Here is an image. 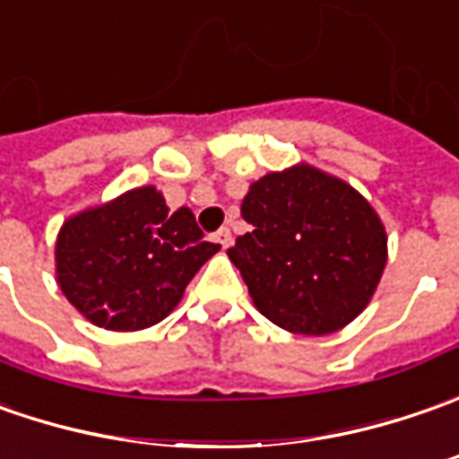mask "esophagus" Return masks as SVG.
<instances>
[{"instance_id":"obj_1","label":"esophagus","mask_w":459,"mask_h":459,"mask_svg":"<svg viewBox=\"0 0 459 459\" xmlns=\"http://www.w3.org/2000/svg\"><path fill=\"white\" fill-rule=\"evenodd\" d=\"M215 241L223 246V248H229V246H233V233H230V229H221L218 233H215Z\"/></svg>"}]
</instances>
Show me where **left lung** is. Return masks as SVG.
Instances as JSON below:
<instances>
[{
	"mask_svg": "<svg viewBox=\"0 0 459 459\" xmlns=\"http://www.w3.org/2000/svg\"><path fill=\"white\" fill-rule=\"evenodd\" d=\"M251 230L229 259L266 320L294 335H330L368 307L386 269V229L353 185L299 165L251 182Z\"/></svg>",
	"mask_w": 459,
	"mask_h": 459,
	"instance_id": "8db88e82",
	"label": "left lung"
}]
</instances>
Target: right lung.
Masks as SVG:
<instances>
[{
    "label": "right lung",
    "instance_id": "add662e5",
    "mask_svg": "<svg viewBox=\"0 0 459 459\" xmlns=\"http://www.w3.org/2000/svg\"><path fill=\"white\" fill-rule=\"evenodd\" d=\"M190 208L169 211L154 185L71 215L57 233L60 292L88 323L134 333L165 320L218 254Z\"/></svg>",
    "mask_w": 459,
    "mask_h": 459
}]
</instances>
